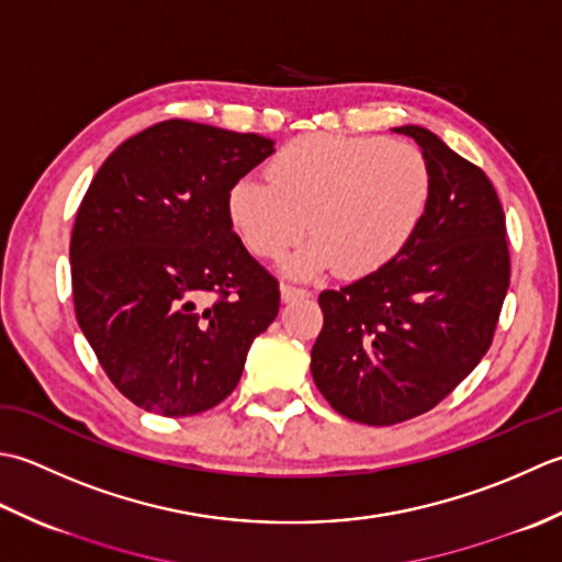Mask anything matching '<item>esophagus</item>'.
Instances as JSON below:
<instances>
[{"mask_svg": "<svg viewBox=\"0 0 562 562\" xmlns=\"http://www.w3.org/2000/svg\"><path fill=\"white\" fill-rule=\"evenodd\" d=\"M307 295H311V291L297 289V285H291V283L281 285V301L283 303H293V301H297V297H307Z\"/></svg>", "mask_w": 562, "mask_h": 562, "instance_id": "1", "label": "esophagus"}]
</instances>
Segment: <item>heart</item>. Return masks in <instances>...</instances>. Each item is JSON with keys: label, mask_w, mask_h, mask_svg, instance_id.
<instances>
[{"label": "heart", "mask_w": 562, "mask_h": 562, "mask_svg": "<svg viewBox=\"0 0 562 562\" xmlns=\"http://www.w3.org/2000/svg\"><path fill=\"white\" fill-rule=\"evenodd\" d=\"M429 201L431 171L415 145L315 133L283 145L269 179H237L227 217L267 259L283 257L311 231L313 243L285 265L297 279L331 267L366 277L409 245Z\"/></svg>", "instance_id": "heart-1"}]
</instances>
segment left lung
<instances>
[{"label": "left lung", "mask_w": 562, "mask_h": 562, "mask_svg": "<svg viewBox=\"0 0 562 562\" xmlns=\"http://www.w3.org/2000/svg\"><path fill=\"white\" fill-rule=\"evenodd\" d=\"M393 133L427 159V215L383 269L319 293L325 325L311 351L317 391L371 427L439 405L487 353L509 289L505 211L485 171L422 125Z\"/></svg>", "instance_id": "8db88e82"}]
</instances>
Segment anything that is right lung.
Segmentation results:
<instances>
[{"label": "right lung", "instance_id": "right-lung-1", "mask_svg": "<svg viewBox=\"0 0 562 562\" xmlns=\"http://www.w3.org/2000/svg\"><path fill=\"white\" fill-rule=\"evenodd\" d=\"M273 140L162 121L121 143L77 211V323L101 369L147 412L189 417L235 391L279 315V283L245 249L227 191Z\"/></svg>", "mask_w": 562, "mask_h": 562}]
</instances>
